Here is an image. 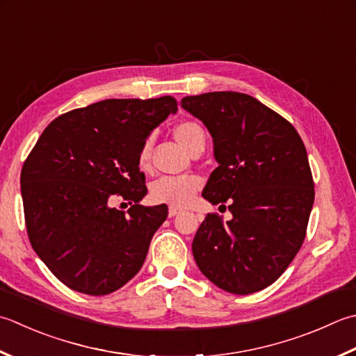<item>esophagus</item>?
Masks as SVG:
<instances>
[{
  "label": "esophagus",
  "instance_id": "1",
  "mask_svg": "<svg viewBox=\"0 0 356 356\" xmlns=\"http://www.w3.org/2000/svg\"><path fill=\"white\" fill-rule=\"evenodd\" d=\"M180 213V208H177V207H170L168 208V216L170 218H174V216H177Z\"/></svg>",
  "mask_w": 356,
  "mask_h": 356
}]
</instances>
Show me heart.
<instances>
[{
  "mask_svg": "<svg viewBox=\"0 0 356 356\" xmlns=\"http://www.w3.org/2000/svg\"><path fill=\"white\" fill-rule=\"evenodd\" d=\"M176 140L190 152L204 149L207 142L205 129L202 124L194 120H184L174 128ZM151 159V138H146L138 149V166L142 170L149 168ZM200 190V180L196 176L184 177H160L149 186V197L156 204H166L171 207H185L196 196Z\"/></svg>",
  "mask_w": 356,
  "mask_h": 356,
  "instance_id": "obj_1",
  "label": "heart"
}]
</instances>
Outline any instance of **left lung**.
Instances as JSON below:
<instances>
[{"label":"left lung","instance_id":"1","mask_svg":"<svg viewBox=\"0 0 356 356\" xmlns=\"http://www.w3.org/2000/svg\"><path fill=\"white\" fill-rule=\"evenodd\" d=\"M182 108L204 122L216 168L202 191L228 202L233 219L208 213L193 241L199 270L234 295L264 290L302 247L315 200L307 151L293 124L254 97L222 90L184 97Z\"/></svg>","mask_w":356,"mask_h":356}]
</instances>
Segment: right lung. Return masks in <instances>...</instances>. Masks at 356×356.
Here are the masks:
<instances>
[{"mask_svg":"<svg viewBox=\"0 0 356 356\" xmlns=\"http://www.w3.org/2000/svg\"><path fill=\"white\" fill-rule=\"evenodd\" d=\"M176 111L171 95L97 102L52 120L27 156L21 170L27 236L69 289L109 295L142 268L168 207L138 205L148 193L138 149ZM115 197L129 200L127 213L110 207Z\"/></svg>","mask_w":356,"mask_h":356,"instance_id":"1","label":"right lung"}]
</instances>
